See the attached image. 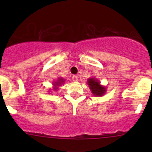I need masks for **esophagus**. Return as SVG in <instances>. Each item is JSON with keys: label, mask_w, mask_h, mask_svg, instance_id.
I'll use <instances>...</instances> for the list:
<instances>
[{"label": "esophagus", "mask_w": 152, "mask_h": 152, "mask_svg": "<svg viewBox=\"0 0 152 152\" xmlns=\"http://www.w3.org/2000/svg\"><path fill=\"white\" fill-rule=\"evenodd\" d=\"M72 80H73V82H77V81H78V76H76V75L73 76H72Z\"/></svg>", "instance_id": "obj_1"}]
</instances>
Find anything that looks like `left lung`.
Here are the masks:
<instances>
[{
	"instance_id": "left-lung-1",
	"label": "left lung",
	"mask_w": 152,
	"mask_h": 152,
	"mask_svg": "<svg viewBox=\"0 0 152 152\" xmlns=\"http://www.w3.org/2000/svg\"><path fill=\"white\" fill-rule=\"evenodd\" d=\"M87 85L92 93L96 96H102L105 94L106 87L100 85V82L95 78H90L87 80Z\"/></svg>"
}]
</instances>
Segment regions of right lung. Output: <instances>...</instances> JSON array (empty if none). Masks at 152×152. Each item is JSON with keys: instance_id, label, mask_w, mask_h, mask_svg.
<instances>
[{"instance_id": "obj_1", "label": "right lung", "mask_w": 152, "mask_h": 152, "mask_svg": "<svg viewBox=\"0 0 152 152\" xmlns=\"http://www.w3.org/2000/svg\"><path fill=\"white\" fill-rule=\"evenodd\" d=\"M64 82H65V79H62V78H59L57 80L54 81V82H53V86H54L53 90H56L57 87H59V86H60L62 84H63Z\"/></svg>"}]
</instances>
